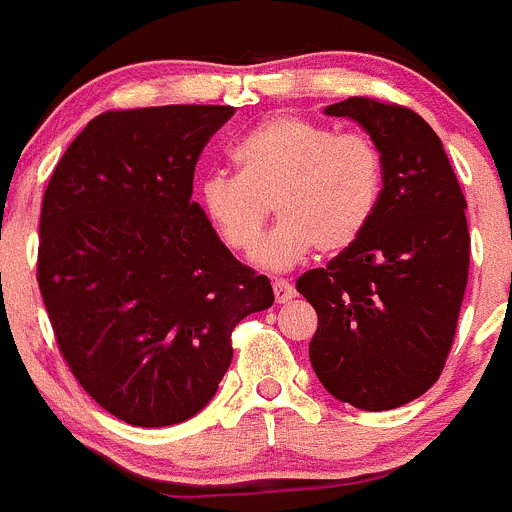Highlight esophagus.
Listing matches in <instances>:
<instances>
[{
  "label": "esophagus",
  "mask_w": 512,
  "mask_h": 512,
  "mask_svg": "<svg viewBox=\"0 0 512 512\" xmlns=\"http://www.w3.org/2000/svg\"><path fill=\"white\" fill-rule=\"evenodd\" d=\"M272 293H275V300H278V303H290V300L295 298V288L288 280H275V283H272Z\"/></svg>",
  "instance_id": "34e87169"
}]
</instances>
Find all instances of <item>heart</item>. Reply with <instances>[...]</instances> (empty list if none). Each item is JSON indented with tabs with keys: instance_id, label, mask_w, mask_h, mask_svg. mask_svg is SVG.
I'll use <instances>...</instances> for the list:
<instances>
[{
	"instance_id": "b5f03b06",
	"label": "heart",
	"mask_w": 512,
	"mask_h": 512,
	"mask_svg": "<svg viewBox=\"0 0 512 512\" xmlns=\"http://www.w3.org/2000/svg\"><path fill=\"white\" fill-rule=\"evenodd\" d=\"M237 174L204 176L199 204L234 252L260 245L272 202L280 224L257 252V265L283 272L313 255L341 252L364 234L384 189V164L364 133H336L298 116H272L232 148Z\"/></svg>"
}]
</instances>
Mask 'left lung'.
Segmentation results:
<instances>
[{"label":"left lung","mask_w":512,"mask_h":512,"mask_svg":"<svg viewBox=\"0 0 512 512\" xmlns=\"http://www.w3.org/2000/svg\"><path fill=\"white\" fill-rule=\"evenodd\" d=\"M376 143L384 189L374 219L295 288L318 313L310 364L326 391L364 412L422 396L455 338L470 267L467 202L422 116L374 98L326 105Z\"/></svg>","instance_id":"left-lung-1"}]
</instances>
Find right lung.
<instances>
[{"instance_id":"1","label":"right lung","mask_w":512,"mask_h":512,"mask_svg":"<svg viewBox=\"0 0 512 512\" xmlns=\"http://www.w3.org/2000/svg\"><path fill=\"white\" fill-rule=\"evenodd\" d=\"M232 113H103L42 199L37 283L57 346L80 386L133 427L202 412L232 364V328L275 300L191 202L199 154Z\"/></svg>"}]
</instances>
